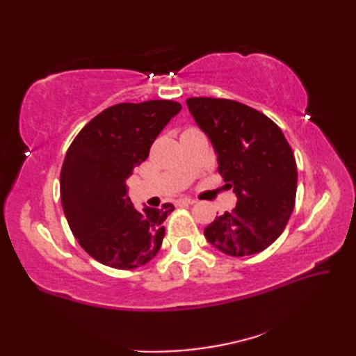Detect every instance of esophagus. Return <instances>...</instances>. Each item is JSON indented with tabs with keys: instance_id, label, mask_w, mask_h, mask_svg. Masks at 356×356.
<instances>
[{
	"instance_id": "esophagus-1",
	"label": "esophagus",
	"mask_w": 356,
	"mask_h": 356,
	"mask_svg": "<svg viewBox=\"0 0 356 356\" xmlns=\"http://www.w3.org/2000/svg\"><path fill=\"white\" fill-rule=\"evenodd\" d=\"M182 203H186V205H193V203H195V200L191 197H182L177 200V205H182Z\"/></svg>"
}]
</instances>
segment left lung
Listing matches in <instances>:
<instances>
[{
	"label": "left lung",
	"mask_w": 356,
	"mask_h": 356,
	"mask_svg": "<svg viewBox=\"0 0 356 356\" xmlns=\"http://www.w3.org/2000/svg\"><path fill=\"white\" fill-rule=\"evenodd\" d=\"M188 110L213 143L218 172L237 197L205 237L231 257L261 252L283 232L295 205L297 163L283 131L245 104L190 97Z\"/></svg>",
	"instance_id": "left-lung-1"
}]
</instances>
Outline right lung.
Segmentation results:
<instances>
[{"label":"right lung","mask_w":356,"mask_h":356,"mask_svg":"<svg viewBox=\"0 0 356 356\" xmlns=\"http://www.w3.org/2000/svg\"><path fill=\"white\" fill-rule=\"evenodd\" d=\"M182 110L174 101L118 104L72 142L61 170V202L73 236L95 260L115 269L143 266L159 252L172 203L138 211L127 179Z\"/></svg>","instance_id":"1"}]
</instances>
